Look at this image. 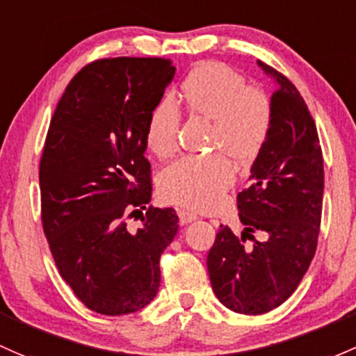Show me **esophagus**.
I'll return each instance as SVG.
<instances>
[{"mask_svg":"<svg viewBox=\"0 0 356 356\" xmlns=\"http://www.w3.org/2000/svg\"><path fill=\"white\" fill-rule=\"evenodd\" d=\"M177 215H179V222H181V225H188V223L194 222V220L197 218L196 213H191L188 209H179Z\"/></svg>","mask_w":356,"mask_h":356,"instance_id":"obj_1","label":"esophagus"}]
</instances>
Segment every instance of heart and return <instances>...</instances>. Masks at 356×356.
<instances>
[{"instance_id": "heart-1", "label": "heart", "mask_w": 356, "mask_h": 356, "mask_svg": "<svg viewBox=\"0 0 356 356\" xmlns=\"http://www.w3.org/2000/svg\"><path fill=\"white\" fill-rule=\"evenodd\" d=\"M181 100L191 115L211 122L204 159L182 156L159 175V193L167 203L189 209H213L235 182L228 159L247 167L257 162L273 131V106L263 90L223 63H201L181 81ZM181 114L170 99L149 111L145 141L149 152L167 159L177 148ZM227 156L225 157V155Z\"/></svg>"}]
</instances>
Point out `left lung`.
I'll return each mask as SVG.
<instances>
[{
    "instance_id": "1",
    "label": "left lung",
    "mask_w": 356,
    "mask_h": 356,
    "mask_svg": "<svg viewBox=\"0 0 356 356\" xmlns=\"http://www.w3.org/2000/svg\"><path fill=\"white\" fill-rule=\"evenodd\" d=\"M259 66L278 83L271 136L250 168V186L237 194L242 237L220 225L207 259L218 300L247 316L276 309L297 290L317 249L324 193L323 149L305 100L285 74ZM256 231L267 238L256 241Z\"/></svg>"
}]
</instances>
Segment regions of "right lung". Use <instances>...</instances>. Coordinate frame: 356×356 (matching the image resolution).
Wrapping results in <instances>:
<instances>
[{"mask_svg": "<svg viewBox=\"0 0 356 356\" xmlns=\"http://www.w3.org/2000/svg\"><path fill=\"white\" fill-rule=\"evenodd\" d=\"M174 73L165 58L95 59L71 78L51 118L39 165L42 228L61 278L97 314L148 305L177 234L174 208L148 207L145 159L148 114ZM134 212L144 222L136 232L125 223Z\"/></svg>", "mask_w": 356, "mask_h": 356, "instance_id": "1", "label": "right lung"}]
</instances>
